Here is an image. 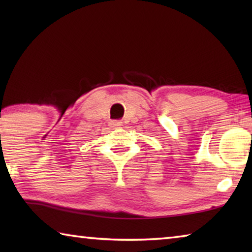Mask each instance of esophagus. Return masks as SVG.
<instances>
[{"label": "esophagus", "mask_w": 252, "mask_h": 252, "mask_svg": "<svg viewBox=\"0 0 252 252\" xmlns=\"http://www.w3.org/2000/svg\"><path fill=\"white\" fill-rule=\"evenodd\" d=\"M110 126L112 127V129H119V127L122 126V122L119 120H113L110 122Z\"/></svg>", "instance_id": "1"}]
</instances>
